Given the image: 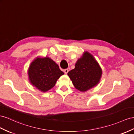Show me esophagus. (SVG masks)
I'll use <instances>...</instances> for the list:
<instances>
[{
  "label": "esophagus",
  "instance_id": "obj_1",
  "mask_svg": "<svg viewBox=\"0 0 134 134\" xmlns=\"http://www.w3.org/2000/svg\"><path fill=\"white\" fill-rule=\"evenodd\" d=\"M64 72L65 74H67L68 72V69H65L64 70Z\"/></svg>",
  "mask_w": 134,
  "mask_h": 134
}]
</instances>
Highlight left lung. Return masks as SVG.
<instances>
[{"label": "left lung", "mask_w": 134, "mask_h": 134, "mask_svg": "<svg viewBox=\"0 0 134 134\" xmlns=\"http://www.w3.org/2000/svg\"><path fill=\"white\" fill-rule=\"evenodd\" d=\"M102 71L94 57L85 51L78 59L74 69L67 75L75 88L80 92H86L97 86L100 83Z\"/></svg>", "instance_id": "left-lung-1"}]
</instances>
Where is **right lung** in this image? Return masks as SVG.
Here are the masks:
<instances>
[{"instance_id": "add662e5", "label": "right lung", "mask_w": 134, "mask_h": 134, "mask_svg": "<svg viewBox=\"0 0 134 134\" xmlns=\"http://www.w3.org/2000/svg\"><path fill=\"white\" fill-rule=\"evenodd\" d=\"M28 74L30 83L40 91L46 92L54 87L64 73L49 57H38L30 63Z\"/></svg>"}]
</instances>
